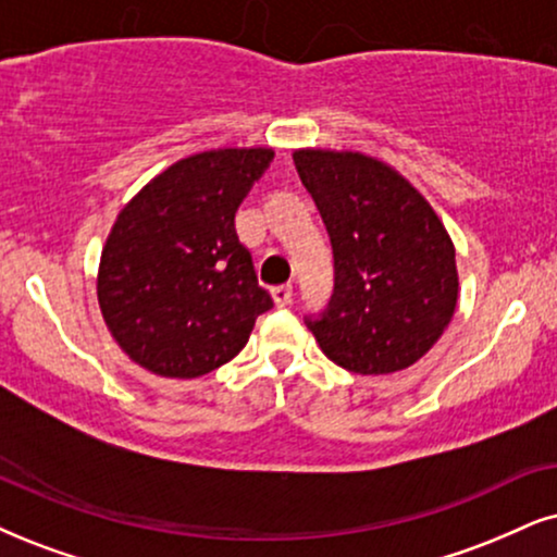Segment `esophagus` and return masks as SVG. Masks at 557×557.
I'll return each mask as SVG.
<instances>
[{
	"label": "esophagus",
	"instance_id": "esophagus-1",
	"mask_svg": "<svg viewBox=\"0 0 557 557\" xmlns=\"http://www.w3.org/2000/svg\"><path fill=\"white\" fill-rule=\"evenodd\" d=\"M270 293H272L274 306L285 308V306H290V302H293V287L290 285H277V287H272Z\"/></svg>",
	"mask_w": 557,
	"mask_h": 557
}]
</instances>
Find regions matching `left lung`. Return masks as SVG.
<instances>
[{"label":"left lung","mask_w":557,"mask_h":557,"mask_svg":"<svg viewBox=\"0 0 557 557\" xmlns=\"http://www.w3.org/2000/svg\"><path fill=\"white\" fill-rule=\"evenodd\" d=\"M334 251V293L306 315L323 355L357 375L411 368L457 306L455 246L396 169L355 151L293 153Z\"/></svg>","instance_id":"left-lung-1"}]
</instances>
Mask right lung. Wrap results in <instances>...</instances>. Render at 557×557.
<instances>
[{"mask_svg": "<svg viewBox=\"0 0 557 557\" xmlns=\"http://www.w3.org/2000/svg\"><path fill=\"white\" fill-rule=\"evenodd\" d=\"M272 157V149L195 153L117 215L97 298L121 349L153 375L200 377L221 368L274 306L234 223Z\"/></svg>", "mask_w": 557, "mask_h": 557, "instance_id": "right-lung-1", "label": "right lung"}]
</instances>
